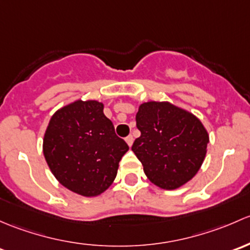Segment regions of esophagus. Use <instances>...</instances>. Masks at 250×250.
<instances>
[{
	"label": "esophagus",
	"mask_w": 250,
	"mask_h": 250,
	"mask_svg": "<svg viewBox=\"0 0 250 250\" xmlns=\"http://www.w3.org/2000/svg\"><path fill=\"white\" fill-rule=\"evenodd\" d=\"M125 141H126V143L128 144V146H132V143H133V137L131 135L127 136V137L125 138Z\"/></svg>",
	"instance_id": "esophagus-1"
}]
</instances>
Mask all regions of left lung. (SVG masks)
<instances>
[{
    "mask_svg": "<svg viewBox=\"0 0 250 250\" xmlns=\"http://www.w3.org/2000/svg\"><path fill=\"white\" fill-rule=\"evenodd\" d=\"M141 136L132 151L151 183L173 190L189 182L205 160L208 133L191 113L168 102H146L136 114Z\"/></svg>",
    "mask_w": 250,
    "mask_h": 250,
    "instance_id": "1",
    "label": "left lung"
}]
</instances>
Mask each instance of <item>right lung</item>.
I'll return each instance as SVG.
<instances>
[{
    "label": "right lung",
    "instance_id": "right-lung-1",
    "mask_svg": "<svg viewBox=\"0 0 250 250\" xmlns=\"http://www.w3.org/2000/svg\"><path fill=\"white\" fill-rule=\"evenodd\" d=\"M128 150L97 101H76L51 117L43 153L55 178L71 191L96 196L117 177Z\"/></svg>",
    "mask_w": 250,
    "mask_h": 250
}]
</instances>
